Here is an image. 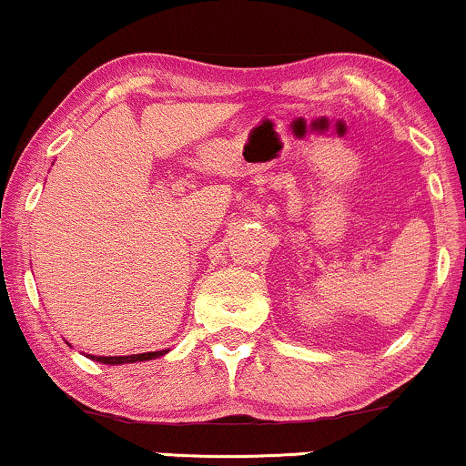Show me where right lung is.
I'll use <instances>...</instances> for the list:
<instances>
[{"label": "right lung", "instance_id": "add662e5", "mask_svg": "<svg viewBox=\"0 0 466 466\" xmlns=\"http://www.w3.org/2000/svg\"><path fill=\"white\" fill-rule=\"evenodd\" d=\"M168 350H162V352H142V354H129V356H93V354H86L88 359L96 360V363L103 365H125V363H140V360H153L164 356Z\"/></svg>", "mask_w": 466, "mask_h": 466}]
</instances>
